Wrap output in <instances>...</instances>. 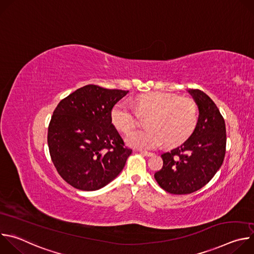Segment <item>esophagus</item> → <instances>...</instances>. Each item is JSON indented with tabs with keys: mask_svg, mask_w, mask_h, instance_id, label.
<instances>
[{
	"mask_svg": "<svg viewBox=\"0 0 254 254\" xmlns=\"http://www.w3.org/2000/svg\"><path fill=\"white\" fill-rule=\"evenodd\" d=\"M139 153H140L141 155H143V156H146V157H152V156H154V153L147 152V151H142V150H140Z\"/></svg>",
	"mask_w": 254,
	"mask_h": 254,
	"instance_id": "esophagus-1",
	"label": "esophagus"
}]
</instances>
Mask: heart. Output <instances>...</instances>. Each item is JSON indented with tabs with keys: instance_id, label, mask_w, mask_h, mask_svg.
Segmentation results:
<instances>
[{
	"instance_id": "heart-1",
	"label": "heart",
	"mask_w": 254,
	"mask_h": 254,
	"mask_svg": "<svg viewBox=\"0 0 254 254\" xmlns=\"http://www.w3.org/2000/svg\"><path fill=\"white\" fill-rule=\"evenodd\" d=\"M133 107L126 100L119 101L112 111L114 126L122 132H130L138 124V115L147 116L148 128L135 130L127 137L131 147L152 150L166 142L168 147L183 143L193 133L198 120L197 104L189 97L165 92L139 95Z\"/></svg>"
}]
</instances>
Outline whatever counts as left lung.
Here are the masks:
<instances>
[{
	"label": "left lung",
	"mask_w": 254,
	"mask_h": 254,
	"mask_svg": "<svg viewBox=\"0 0 254 254\" xmlns=\"http://www.w3.org/2000/svg\"><path fill=\"white\" fill-rule=\"evenodd\" d=\"M199 108L196 127L180 147L162 155L155 174L162 189L185 195L204 187L221 167L226 152L225 122L214 101L199 89L188 90Z\"/></svg>",
	"instance_id": "obj_1"
}]
</instances>
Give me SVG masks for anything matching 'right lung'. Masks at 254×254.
<instances>
[{"label":"right lung","instance_id":"add662e5","mask_svg":"<svg viewBox=\"0 0 254 254\" xmlns=\"http://www.w3.org/2000/svg\"><path fill=\"white\" fill-rule=\"evenodd\" d=\"M127 92L89 84L56 106L48 127L49 153L58 174L72 187L95 191L123 171L132 151L112 124V111Z\"/></svg>","mask_w":254,"mask_h":254}]
</instances>
